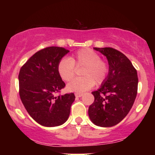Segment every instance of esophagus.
<instances>
[{
    "instance_id": "1",
    "label": "esophagus",
    "mask_w": 155,
    "mask_h": 155,
    "mask_svg": "<svg viewBox=\"0 0 155 155\" xmlns=\"http://www.w3.org/2000/svg\"><path fill=\"white\" fill-rule=\"evenodd\" d=\"M75 96L76 97H80L81 96H83V93H79V92H76L75 93Z\"/></svg>"
}]
</instances>
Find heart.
<instances>
[{"mask_svg": "<svg viewBox=\"0 0 155 155\" xmlns=\"http://www.w3.org/2000/svg\"><path fill=\"white\" fill-rule=\"evenodd\" d=\"M84 65L81 74L83 76L73 79L68 84L69 92H83L94 85L101 84L108 73L107 63L101 60V56L90 49H80L70 58H63L58 64V72L63 81H68L74 77L75 67Z\"/></svg>", "mask_w": 155, "mask_h": 155, "instance_id": "obj_1", "label": "heart"}]
</instances>
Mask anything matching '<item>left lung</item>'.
I'll use <instances>...</instances> for the list:
<instances>
[{"instance_id": "obj_1", "label": "left lung", "mask_w": 155, "mask_h": 155, "mask_svg": "<svg viewBox=\"0 0 155 155\" xmlns=\"http://www.w3.org/2000/svg\"><path fill=\"white\" fill-rule=\"evenodd\" d=\"M108 60V73L100 88L92 92L95 97L88 114L99 127L114 126L127 115L138 90V75L132 63L124 54L111 47L93 48Z\"/></svg>"}]
</instances>
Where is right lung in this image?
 <instances>
[{
    "instance_id": "1",
    "label": "right lung",
    "mask_w": 155,
    "mask_h": 155,
    "mask_svg": "<svg viewBox=\"0 0 155 155\" xmlns=\"http://www.w3.org/2000/svg\"><path fill=\"white\" fill-rule=\"evenodd\" d=\"M68 50L50 47L37 51L19 71V96L25 108L35 122L44 127L65 123L75 100L74 93L58 97L65 86L58 72V64Z\"/></svg>"
}]
</instances>
